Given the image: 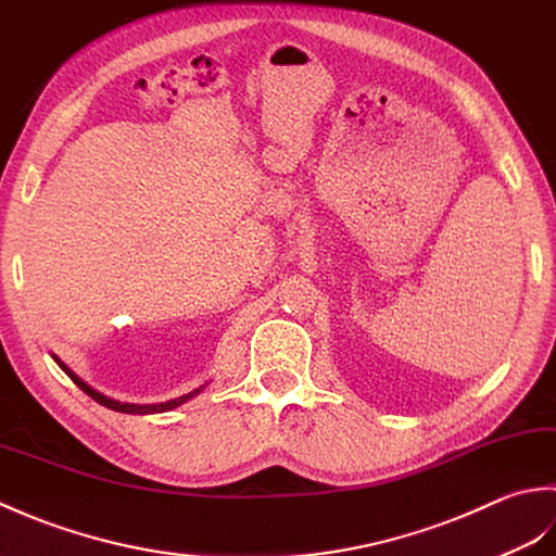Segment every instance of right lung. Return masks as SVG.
Wrapping results in <instances>:
<instances>
[{"label":"right lung","instance_id":"right-lung-1","mask_svg":"<svg viewBox=\"0 0 556 556\" xmlns=\"http://www.w3.org/2000/svg\"><path fill=\"white\" fill-rule=\"evenodd\" d=\"M56 359V357H54ZM56 365H60L64 371H66V377H70L78 389H81L84 393H88L90 399L93 401H98L100 405H105V407H110V410H117V413H131V415H149V413H165V410H173V407H177V405H182V403H187L189 399H194V395L201 391V389H197V391H191V393H187V395H179V399H175V401H167V403H157V405H131V403H119V401H112V399H108V395H103V393H98V391H93L88 387L86 381H81L76 377V374L64 365V362H60L56 359Z\"/></svg>","mask_w":556,"mask_h":556}]
</instances>
